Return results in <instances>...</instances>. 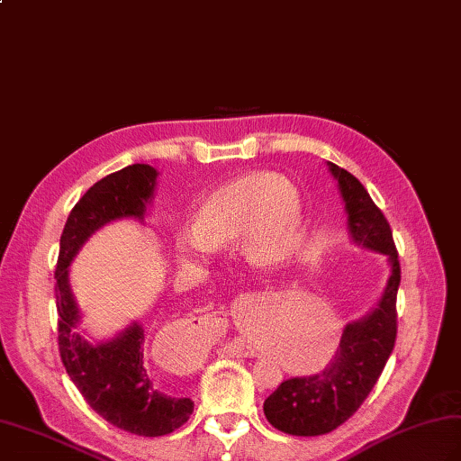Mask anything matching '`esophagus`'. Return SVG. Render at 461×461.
Here are the masks:
<instances>
[{
  "label": "esophagus",
  "instance_id": "34e87169",
  "mask_svg": "<svg viewBox=\"0 0 461 461\" xmlns=\"http://www.w3.org/2000/svg\"><path fill=\"white\" fill-rule=\"evenodd\" d=\"M230 350H231L233 354H238V357H241V358H253V357H257L255 348L249 347L247 343H243L241 339L231 340V343H230Z\"/></svg>",
  "mask_w": 461,
  "mask_h": 461
}]
</instances>
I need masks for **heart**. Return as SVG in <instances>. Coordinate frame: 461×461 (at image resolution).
<instances>
[{
	"label": "heart",
	"mask_w": 461,
	"mask_h": 461,
	"mask_svg": "<svg viewBox=\"0 0 461 461\" xmlns=\"http://www.w3.org/2000/svg\"><path fill=\"white\" fill-rule=\"evenodd\" d=\"M255 265H278L300 249L303 241V206L298 188L275 173H247L223 183L200 203L194 226H183L173 235V251L181 263H193L231 241ZM329 321L333 323L331 317ZM339 331L329 337L321 360L333 354ZM327 331L320 323L305 325L294 350L302 357L320 350Z\"/></svg>",
	"instance_id": "b5f03b06"
}]
</instances>
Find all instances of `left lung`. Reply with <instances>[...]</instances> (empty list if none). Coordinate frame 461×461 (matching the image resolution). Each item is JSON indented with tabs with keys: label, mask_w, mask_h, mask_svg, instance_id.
<instances>
[{
	"label": "left lung",
	"mask_w": 461,
	"mask_h": 461,
	"mask_svg": "<svg viewBox=\"0 0 461 461\" xmlns=\"http://www.w3.org/2000/svg\"><path fill=\"white\" fill-rule=\"evenodd\" d=\"M327 165L345 200L352 241L385 255L389 278L375 308L345 327L340 345L325 370L290 377L265 399L267 420L292 436H321L347 422L382 375L397 337L395 303L401 267L392 228L357 176L331 161Z\"/></svg>",
	"instance_id": "obj_1"
}]
</instances>
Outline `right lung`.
Masks as SVG:
<instances>
[{"mask_svg": "<svg viewBox=\"0 0 461 461\" xmlns=\"http://www.w3.org/2000/svg\"><path fill=\"white\" fill-rule=\"evenodd\" d=\"M156 181L158 171L151 165L134 163L93 185L69 212L54 275L58 347L68 375L97 415L138 436L176 430L193 415L194 403L153 384L144 362V329L140 323L101 343H91L79 333L81 313L69 288V265L81 245L104 223L121 218L144 221Z\"/></svg>", "mask_w": 461, "mask_h": 461, "instance_id": "right-lung-1", "label": "right lung"}]
</instances>
